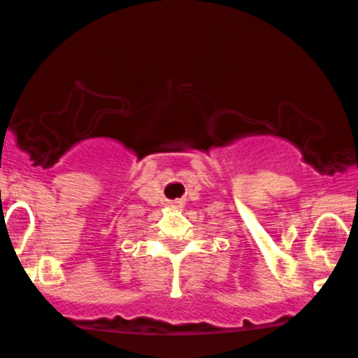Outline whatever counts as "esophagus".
I'll return each mask as SVG.
<instances>
[{"mask_svg":"<svg viewBox=\"0 0 358 358\" xmlns=\"http://www.w3.org/2000/svg\"><path fill=\"white\" fill-rule=\"evenodd\" d=\"M176 206H179V208H181V202H176Z\"/></svg>","mask_w":358,"mask_h":358,"instance_id":"1","label":"esophagus"}]
</instances>
